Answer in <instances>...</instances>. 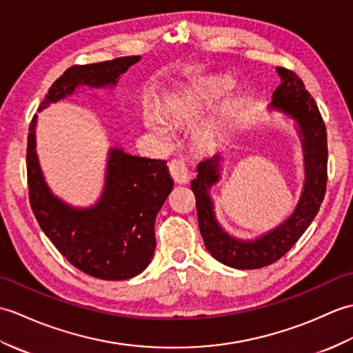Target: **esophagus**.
<instances>
[{"label": "esophagus", "mask_w": 353, "mask_h": 353, "mask_svg": "<svg viewBox=\"0 0 353 353\" xmlns=\"http://www.w3.org/2000/svg\"><path fill=\"white\" fill-rule=\"evenodd\" d=\"M169 170L172 178L175 179L178 184H185L190 179V170L189 164L184 159H174L169 163Z\"/></svg>", "instance_id": "esophagus-1"}]
</instances>
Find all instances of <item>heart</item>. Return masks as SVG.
Masks as SVG:
<instances>
[{
	"instance_id": "heart-1",
	"label": "heart",
	"mask_w": 353,
	"mask_h": 353,
	"mask_svg": "<svg viewBox=\"0 0 353 353\" xmlns=\"http://www.w3.org/2000/svg\"><path fill=\"white\" fill-rule=\"evenodd\" d=\"M214 90H184L172 93L164 101V108L169 112H190L196 110L207 103L208 98L213 95ZM146 127L150 128L157 137L166 140L169 137L168 122L163 119L161 114L155 110H148L145 114ZM201 136H205V130L201 131Z\"/></svg>"
}]
</instances>
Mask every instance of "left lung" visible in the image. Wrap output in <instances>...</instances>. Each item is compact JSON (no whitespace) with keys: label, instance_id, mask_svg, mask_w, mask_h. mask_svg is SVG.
Wrapping results in <instances>:
<instances>
[{"label":"left lung","instance_id":"obj_1","mask_svg":"<svg viewBox=\"0 0 353 353\" xmlns=\"http://www.w3.org/2000/svg\"><path fill=\"white\" fill-rule=\"evenodd\" d=\"M276 72L281 84L273 92L269 107L296 122L303 150L305 184L293 213L255 240H240L219 225L210 198V189L221 179L222 157L216 154L202 160L196 169L198 176L190 185L196 198L199 231L207 250L217 261L234 269H261L284 256L316 217L326 192L327 142L322 114L299 77L285 68H276Z\"/></svg>","mask_w":353,"mask_h":353}]
</instances>
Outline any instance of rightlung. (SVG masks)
<instances>
[{
	"label": "right lung",
	"mask_w": 353,
	"mask_h": 353,
	"mask_svg": "<svg viewBox=\"0 0 353 353\" xmlns=\"http://www.w3.org/2000/svg\"><path fill=\"white\" fill-rule=\"evenodd\" d=\"M140 60L119 57L70 66L46 93L39 112L85 85L113 88L117 78ZM37 114L30 123L27 176L31 210L45 236L66 260L93 278L122 281L142 273L155 249V217L174 189L164 160L146 159L110 148L101 198L89 208L59 199L46 184L36 152Z\"/></svg>",
	"instance_id": "1"
}]
</instances>
